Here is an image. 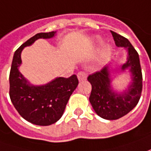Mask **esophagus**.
Segmentation results:
<instances>
[{
	"mask_svg": "<svg viewBox=\"0 0 151 151\" xmlns=\"http://www.w3.org/2000/svg\"><path fill=\"white\" fill-rule=\"evenodd\" d=\"M78 78L79 81H83L86 80L87 78V73L86 72H83V71H81L78 73Z\"/></svg>",
	"mask_w": 151,
	"mask_h": 151,
	"instance_id": "obj_1",
	"label": "esophagus"
}]
</instances>
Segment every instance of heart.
I'll list each match as a JSON object with an SVG mask.
<instances>
[{"instance_id": "obj_1", "label": "heart", "mask_w": 151, "mask_h": 151, "mask_svg": "<svg viewBox=\"0 0 151 151\" xmlns=\"http://www.w3.org/2000/svg\"><path fill=\"white\" fill-rule=\"evenodd\" d=\"M96 42L98 44H101L102 43V40L99 39V38L96 40ZM110 53H111V47L109 46H104L100 52V56H101L102 58H106L110 55Z\"/></svg>"}]
</instances>
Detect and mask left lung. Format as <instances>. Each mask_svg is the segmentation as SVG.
Returning <instances> with one entry per match:
<instances>
[{"label": "left lung", "mask_w": 151, "mask_h": 151, "mask_svg": "<svg viewBox=\"0 0 151 151\" xmlns=\"http://www.w3.org/2000/svg\"><path fill=\"white\" fill-rule=\"evenodd\" d=\"M110 32L116 46L127 51V61L119 68L121 73L129 70L131 82L123 92L115 91L112 87L111 73L114 71L111 72L109 65L88 76V81L92 85L89 102L93 110L103 119L114 120L124 116L137 105L142 92V73L139 54L129 41Z\"/></svg>", "instance_id": "left-lung-1"}]
</instances>
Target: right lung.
Listing matches in <instances>:
<instances>
[{"instance_id":"1","label":"right lung","mask_w":151,"mask_h":151,"mask_svg":"<svg viewBox=\"0 0 151 151\" xmlns=\"http://www.w3.org/2000/svg\"><path fill=\"white\" fill-rule=\"evenodd\" d=\"M57 32L36 34L15 52L10 72V98L20 115L28 122L42 126L54 124L63 114L73 92L78 84L77 76L56 78L43 85H33L19 71L24 47L39 38L49 39Z\"/></svg>"}]
</instances>
